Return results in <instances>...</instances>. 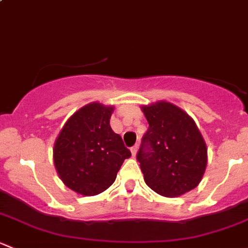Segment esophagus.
<instances>
[{
    "instance_id": "obj_1",
    "label": "esophagus",
    "mask_w": 248,
    "mask_h": 248,
    "mask_svg": "<svg viewBox=\"0 0 248 248\" xmlns=\"http://www.w3.org/2000/svg\"><path fill=\"white\" fill-rule=\"evenodd\" d=\"M137 151H138V145H134V146L131 147V152H132V156L136 157Z\"/></svg>"
}]
</instances>
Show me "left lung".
Instances as JSON below:
<instances>
[{
  "instance_id": "8db88e82",
  "label": "left lung",
  "mask_w": 248,
  "mask_h": 248,
  "mask_svg": "<svg viewBox=\"0 0 248 248\" xmlns=\"http://www.w3.org/2000/svg\"><path fill=\"white\" fill-rule=\"evenodd\" d=\"M149 128L137 154L147 186L163 197L181 196L198 186L207 149L196 122L168 102L142 107Z\"/></svg>"
}]
</instances>
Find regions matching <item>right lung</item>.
<instances>
[{"label":"right lung","instance_id":"1","mask_svg":"<svg viewBox=\"0 0 248 248\" xmlns=\"http://www.w3.org/2000/svg\"><path fill=\"white\" fill-rule=\"evenodd\" d=\"M112 107L91 103L72 115L54 146V163L63 184L82 196L109 188L131 151L110 127Z\"/></svg>","mask_w":248,"mask_h":248}]
</instances>
